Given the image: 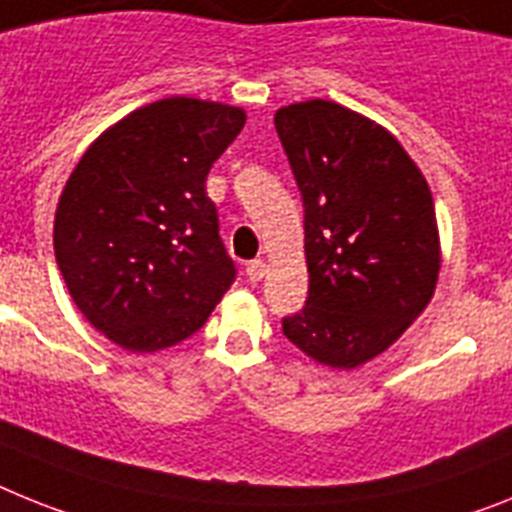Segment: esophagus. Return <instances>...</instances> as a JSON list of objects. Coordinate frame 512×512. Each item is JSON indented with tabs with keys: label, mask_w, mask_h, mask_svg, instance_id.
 Segmentation results:
<instances>
[{
	"label": "esophagus",
	"mask_w": 512,
	"mask_h": 512,
	"mask_svg": "<svg viewBox=\"0 0 512 512\" xmlns=\"http://www.w3.org/2000/svg\"><path fill=\"white\" fill-rule=\"evenodd\" d=\"M265 273H268V265H265V260H252V263H247L249 281H263Z\"/></svg>",
	"instance_id": "1"
}]
</instances>
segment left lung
<instances>
[{
  "instance_id": "obj_1",
  "label": "left lung",
  "mask_w": 512,
  "mask_h": 512,
  "mask_svg": "<svg viewBox=\"0 0 512 512\" xmlns=\"http://www.w3.org/2000/svg\"><path fill=\"white\" fill-rule=\"evenodd\" d=\"M276 130L304 200L309 296L283 336L317 364L388 351L435 294L442 249L422 169L382 124L341 103H289Z\"/></svg>"
}]
</instances>
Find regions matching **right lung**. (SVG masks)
I'll use <instances>...</instances> for the list:
<instances>
[{
  "mask_svg": "<svg viewBox=\"0 0 512 512\" xmlns=\"http://www.w3.org/2000/svg\"><path fill=\"white\" fill-rule=\"evenodd\" d=\"M244 122L229 103L161 98L103 130L72 169L54 255L75 307L122 349L176 346L231 289L205 179Z\"/></svg>",
  "mask_w": 512,
  "mask_h": 512,
  "instance_id": "1",
  "label": "right lung"
}]
</instances>
